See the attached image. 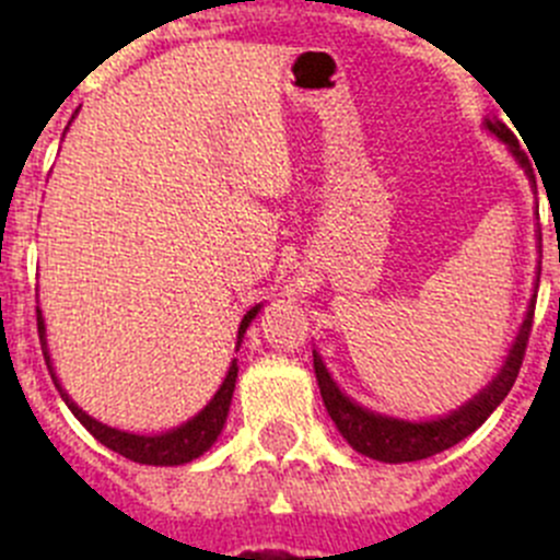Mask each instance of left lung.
<instances>
[{"mask_svg":"<svg viewBox=\"0 0 560 560\" xmlns=\"http://www.w3.org/2000/svg\"><path fill=\"white\" fill-rule=\"evenodd\" d=\"M488 129L493 135H499V138L510 145L512 154L517 156V162H521L525 173H528V178L534 180L528 156H525V151L521 149L515 135L510 132V127L501 121H488ZM534 306H536V295L534 301H530L528 314H525L523 327L521 332H517L515 343H512L510 358H506L501 374L495 376L482 393L474 395V400H468L466 406H460V409L453 411V415L439 417V420H431V422H404V420H393V417H382V415H374V411L363 409V406L349 400L347 395L336 387V382H332L330 374H327L322 358L314 352V374H316V382H319V393H322V400H325L327 415L332 417V422H336V428L341 431V436L347 439L358 453L374 457V460L411 463V460H422V457H431L436 453H444V450H450L453 444L460 442V439H466L468 433L477 431V428L493 415L495 406L506 398V393H510L512 385H515L517 374H521L523 358H525V347H528L530 325H534Z\"/></svg>","mask_w":560,"mask_h":560,"instance_id":"1","label":"left lung"}]
</instances>
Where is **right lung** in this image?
<instances>
[{"label":"right lung","mask_w":560,"mask_h":560,"mask_svg":"<svg viewBox=\"0 0 560 560\" xmlns=\"http://www.w3.org/2000/svg\"><path fill=\"white\" fill-rule=\"evenodd\" d=\"M257 312H259V306H254L252 312L244 316V322H241L238 347H241V341H244L248 322L257 316ZM37 332H39V343H43L45 365H48L50 376H54V382H56L54 369H50L48 349H45V325H43V314L39 312H37ZM235 380H238V365L233 363L228 371V380L222 382V387H219V393L213 395L211 404H208L200 415L191 417L189 422H184V425L175 428V431H171V433H162V436H135V433H124V431H116V428H107V425H103V422L92 420V417H89L83 409H78V406L70 400V395L59 387V382H56V387H59L61 398H65V404L70 406L72 415H75L78 420L86 425V431L92 433L97 442H103L107 450L129 457V460H135V463H145V466H180V463H189V460H195V457H200L213 442H217V436L222 433V428H224V420H228Z\"/></svg>","instance_id":"right-lung-1"}]
</instances>
